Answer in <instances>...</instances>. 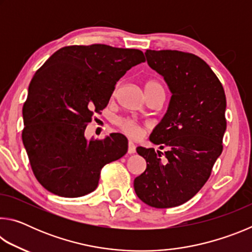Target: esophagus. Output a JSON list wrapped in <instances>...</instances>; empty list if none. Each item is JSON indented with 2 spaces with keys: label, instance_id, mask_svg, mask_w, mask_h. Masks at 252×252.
I'll return each mask as SVG.
<instances>
[{
  "label": "esophagus",
  "instance_id": "obj_1",
  "mask_svg": "<svg viewBox=\"0 0 252 252\" xmlns=\"http://www.w3.org/2000/svg\"><path fill=\"white\" fill-rule=\"evenodd\" d=\"M127 153H129V155H133V153H135V146L133 142L129 141V143H127Z\"/></svg>",
  "mask_w": 252,
  "mask_h": 252
}]
</instances>
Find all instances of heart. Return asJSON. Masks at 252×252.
Wrapping results in <instances>:
<instances>
[{"label": "heart", "instance_id": "heart-1", "mask_svg": "<svg viewBox=\"0 0 252 252\" xmlns=\"http://www.w3.org/2000/svg\"><path fill=\"white\" fill-rule=\"evenodd\" d=\"M158 90H163L162 89V85L158 82L156 80H149L144 84V91H146V94H149V93H152ZM118 126L125 132V133L130 136L132 139H138L141 136L142 134V127L139 125L138 122H135L132 119H127V118H123V119H119L118 120Z\"/></svg>", "mask_w": 252, "mask_h": 252}]
</instances>
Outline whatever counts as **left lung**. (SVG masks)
<instances>
[{
    "instance_id": "obj_1",
    "label": "left lung",
    "mask_w": 252,
    "mask_h": 252,
    "mask_svg": "<svg viewBox=\"0 0 252 252\" xmlns=\"http://www.w3.org/2000/svg\"><path fill=\"white\" fill-rule=\"evenodd\" d=\"M146 57L151 69L163 76L172 96L150 135L152 143L167 151L136 148L147 169L134 179V191L148 206L172 208L197 194L210 177L223 149L227 101L218 76L197 55L147 50Z\"/></svg>"
}]
</instances>
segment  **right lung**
<instances>
[{"mask_svg": "<svg viewBox=\"0 0 252 252\" xmlns=\"http://www.w3.org/2000/svg\"><path fill=\"white\" fill-rule=\"evenodd\" d=\"M144 61L136 49L70 45L35 72L23 105L22 140L34 176L46 190L65 198L90 193L102 168L126 155L122 134L88 141L84 131L108 105L118 81Z\"/></svg>", "mask_w": 252, "mask_h": 252, "instance_id": "add662e5", "label": "right lung"}]
</instances>
